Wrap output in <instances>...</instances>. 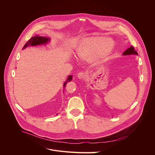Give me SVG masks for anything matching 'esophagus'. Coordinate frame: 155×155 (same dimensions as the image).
I'll return each instance as SVG.
<instances>
[{"label": "esophagus", "instance_id": "obj_1", "mask_svg": "<svg viewBox=\"0 0 155 155\" xmlns=\"http://www.w3.org/2000/svg\"><path fill=\"white\" fill-rule=\"evenodd\" d=\"M77 77L79 79H84L86 77V74L84 72H80L78 74Z\"/></svg>", "mask_w": 155, "mask_h": 155}]
</instances>
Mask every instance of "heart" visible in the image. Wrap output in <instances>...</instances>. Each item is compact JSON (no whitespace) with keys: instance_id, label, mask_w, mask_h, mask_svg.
Instances as JSON below:
<instances>
[{"instance_id":"obj_1","label":"heart","mask_w":155,"mask_h":155,"mask_svg":"<svg viewBox=\"0 0 155 155\" xmlns=\"http://www.w3.org/2000/svg\"><path fill=\"white\" fill-rule=\"evenodd\" d=\"M112 41L110 39H89L82 41L77 50L79 59L91 61L96 58L99 61L107 60L111 54Z\"/></svg>"}]
</instances>
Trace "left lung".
Wrapping results in <instances>:
<instances>
[{"label": "left lung", "instance_id": "left-lung-1", "mask_svg": "<svg viewBox=\"0 0 155 155\" xmlns=\"http://www.w3.org/2000/svg\"><path fill=\"white\" fill-rule=\"evenodd\" d=\"M130 54H136V55H138V53L135 50L134 48L131 46L130 48H128L127 49L124 53H123V55H130Z\"/></svg>", "mask_w": 155, "mask_h": 155}]
</instances>
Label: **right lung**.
Masks as SVG:
<instances>
[{"instance_id": "obj_1", "label": "right lung", "mask_w": 155, "mask_h": 155, "mask_svg": "<svg viewBox=\"0 0 155 155\" xmlns=\"http://www.w3.org/2000/svg\"><path fill=\"white\" fill-rule=\"evenodd\" d=\"M49 41V38H46V37H42V36H33L30 39L28 40V41L26 42V44L23 48V49L26 48L28 46H36V45H43V44H46ZM72 79V76L70 75L68 76L67 80L64 83V88L66 86V84L68 81H71Z\"/></svg>"}]
</instances>
